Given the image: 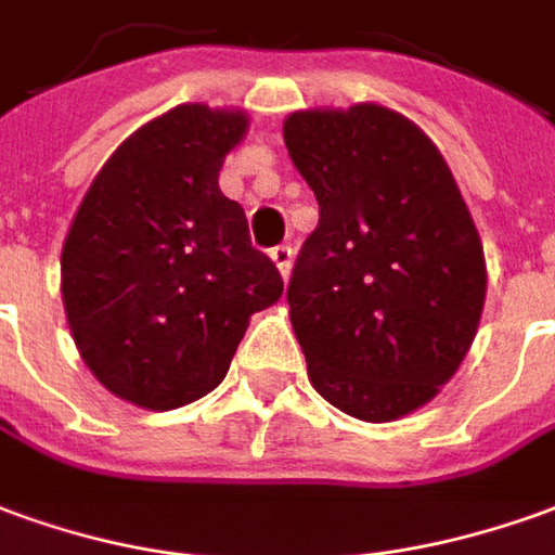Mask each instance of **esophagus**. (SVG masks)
Listing matches in <instances>:
<instances>
[{
  "mask_svg": "<svg viewBox=\"0 0 555 555\" xmlns=\"http://www.w3.org/2000/svg\"><path fill=\"white\" fill-rule=\"evenodd\" d=\"M291 258H294V251H291V246H276V249H270V261L276 264V270H279V273H282V279H288Z\"/></svg>",
  "mask_w": 555,
  "mask_h": 555,
  "instance_id": "34e87169",
  "label": "esophagus"
}]
</instances>
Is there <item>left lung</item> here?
Segmentation results:
<instances>
[{
	"mask_svg": "<svg viewBox=\"0 0 555 555\" xmlns=\"http://www.w3.org/2000/svg\"><path fill=\"white\" fill-rule=\"evenodd\" d=\"M282 138L318 201L288 282L309 382L366 424L417 412L460 370L487 297L460 185L439 146L382 104L294 111Z\"/></svg>",
	"mask_w": 555,
	"mask_h": 555,
	"instance_id": "1",
	"label": "left lung"
}]
</instances>
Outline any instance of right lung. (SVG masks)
Listing matches in <instances>:
<instances>
[{
	"label": "right lung",
	"mask_w": 555,
	"mask_h": 555,
	"mask_svg": "<svg viewBox=\"0 0 555 555\" xmlns=\"http://www.w3.org/2000/svg\"><path fill=\"white\" fill-rule=\"evenodd\" d=\"M246 111L180 104L104 162L62 243V306L89 372L114 397L170 412L222 385L249 318L282 297L222 195Z\"/></svg>",
	"instance_id": "right-lung-1"
}]
</instances>
